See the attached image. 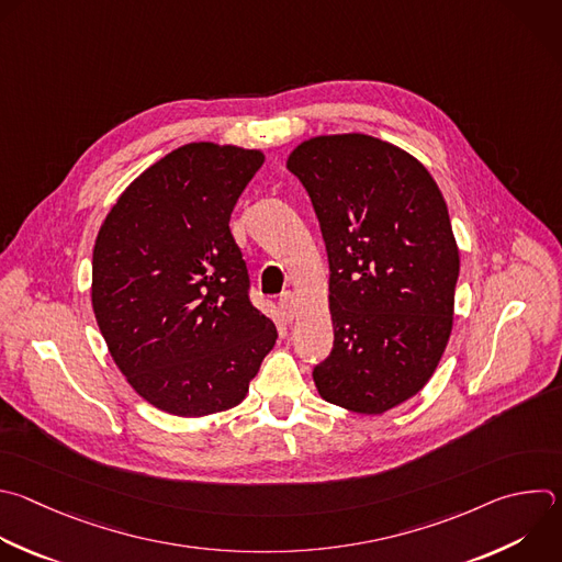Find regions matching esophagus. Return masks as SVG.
<instances>
[{"mask_svg":"<svg viewBox=\"0 0 562 562\" xmlns=\"http://www.w3.org/2000/svg\"><path fill=\"white\" fill-rule=\"evenodd\" d=\"M280 308H282V313L286 315V319H293V317L297 315V297H295V293H291V291L282 293V297H280Z\"/></svg>","mask_w":562,"mask_h":562,"instance_id":"obj_1","label":"esophagus"}]
</instances>
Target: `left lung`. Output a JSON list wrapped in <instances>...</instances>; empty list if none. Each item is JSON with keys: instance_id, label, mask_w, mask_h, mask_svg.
<instances>
[{"instance_id": "8db88e82", "label": "left lung", "mask_w": 562, "mask_h": 562, "mask_svg": "<svg viewBox=\"0 0 562 562\" xmlns=\"http://www.w3.org/2000/svg\"><path fill=\"white\" fill-rule=\"evenodd\" d=\"M286 167L330 269L335 339L313 382L335 406L382 415L426 386L450 339L459 249L446 201L415 156L366 134L308 138Z\"/></svg>"}]
</instances>
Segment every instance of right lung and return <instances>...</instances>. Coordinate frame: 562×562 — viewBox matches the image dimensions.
Listing matches in <instances>:
<instances>
[{"label": "right lung", "mask_w": 562, "mask_h": 562, "mask_svg": "<svg viewBox=\"0 0 562 562\" xmlns=\"http://www.w3.org/2000/svg\"><path fill=\"white\" fill-rule=\"evenodd\" d=\"M262 162L258 149L182 145L127 187L99 229L97 324L130 386L169 415L238 406L278 339L249 300L229 229Z\"/></svg>", "instance_id": "obj_1"}]
</instances>
